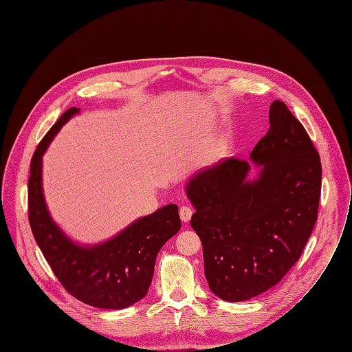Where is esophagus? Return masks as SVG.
<instances>
[{
    "mask_svg": "<svg viewBox=\"0 0 352 352\" xmlns=\"http://www.w3.org/2000/svg\"><path fill=\"white\" fill-rule=\"evenodd\" d=\"M179 214H180V219H182L184 223H187V221H190V219H191V216H192V209H191L190 206H187V205H183V206L180 208V210H179Z\"/></svg>",
    "mask_w": 352,
    "mask_h": 352,
    "instance_id": "esophagus-1",
    "label": "esophagus"
}]
</instances>
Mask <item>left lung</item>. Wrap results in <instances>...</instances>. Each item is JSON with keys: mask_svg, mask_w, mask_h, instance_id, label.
<instances>
[{"mask_svg": "<svg viewBox=\"0 0 352 352\" xmlns=\"http://www.w3.org/2000/svg\"><path fill=\"white\" fill-rule=\"evenodd\" d=\"M250 164L227 158L194 173L186 194L210 290L245 301L275 286L300 258L318 216L322 166L308 133L280 100Z\"/></svg>", "mask_w": 352, "mask_h": 352, "instance_id": "left-lung-1", "label": "left lung"}]
</instances>
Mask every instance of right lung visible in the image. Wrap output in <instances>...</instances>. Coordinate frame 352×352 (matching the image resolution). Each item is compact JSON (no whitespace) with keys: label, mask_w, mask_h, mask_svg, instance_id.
<instances>
[{"label":"right lung","mask_w":352,"mask_h":352,"mask_svg":"<svg viewBox=\"0 0 352 352\" xmlns=\"http://www.w3.org/2000/svg\"><path fill=\"white\" fill-rule=\"evenodd\" d=\"M78 113L77 107L63 113L32 158L29 221L44 257L72 296L92 307L121 309L147 294L160 249L182 227L179 208L165 205L100 243L80 245L69 238L51 217L45 202L43 155L60 128Z\"/></svg>","instance_id":"1"}]
</instances>
